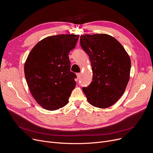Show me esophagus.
Listing matches in <instances>:
<instances>
[{
  "label": "esophagus",
  "mask_w": 153,
  "mask_h": 153,
  "mask_svg": "<svg viewBox=\"0 0 153 153\" xmlns=\"http://www.w3.org/2000/svg\"><path fill=\"white\" fill-rule=\"evenodd\" d=\"M76 76L77 77V79H79L81 77V73H76Z\"/></svg>",
  "instance_id": "34e87169"
}]
</instances>
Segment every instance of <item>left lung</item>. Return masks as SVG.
<instances>
[{"mask_svg":"<svg viewBox=\"0 0 153 153\" xmlns=\"http://www.w3.org/2000/svg\"><path fill=\"white\" fill-rule=\"evenodd\" d=\"M80 43L89 56L92 81L82 87L92 105L108 108L123 94L130 79L131 60L123 46L107 34L84 35Z\"/></svg>","mask_w":153,"mask_h":153,"instance_id":"left-lung-1","label":"left lung"}]
</instances>
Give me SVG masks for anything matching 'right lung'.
Segmentation results:
<instances>
[{"instance_id": "add662e5", "label": "right lung", "mask_w": 153, "mask_h": 153, "mask_svg": "<svg viewBox=\"0 0 153 153\" xmlns=\"http://www.w3.org/2000/svg\"><path fill=\"white\" fill-rule=\"evenodd\" d=\"M79 35L50 36L31 50L24 66L30 91L43 108L56 110L68 103L77 77L70 71L69 53L75 48Z\"/></svg>"}]
</instances>
